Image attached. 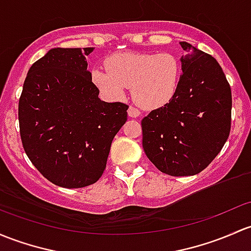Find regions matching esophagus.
<instances>
[{"mask_svg":"<svg viewBox=\"0 0 251 251\" xmlns=\"http://www.w3.org/2000/svg\"><path fill=\"white\" fill-rule=\"evenodd\" d=\"M127 114H128V117H131V118H137V117H139V115H141V112H139V110L137 109L136 107H132V105H130V107H128V109H127Z\"/></svg>","mask_w":251,"mask_h":251,"instance_id":"obj_1","label":"esophagus"}]
</instances>
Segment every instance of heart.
I'll return each mask as SVG.
<instances>
[{
    "label": "heart",
    "mask_w": 251,
    "mask_h": 251,
    "mask_svg": "<svg viewBox=\"0 0 251 251\" xmlns=\"http://www.w3.org/2000/svg\"><path fill=\"white\" fill-rule=\"evenodd\" d=\"M107 71L95 68L92 83L108 100L119 101L131 88L132 99L146 109H154L171 101L178 90L181 63L171 52L125 51L105 61Z\"/></svg>",
    "instance_id": "obj_1"
}]
</instances>
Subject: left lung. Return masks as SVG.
<instances>
[{"label":"left lung","mask_w":251,"mask_h":251,"mask_svg":"<svg viewBox=\"0 0 251 251\" xmlns=\"http://www.w3.org/2000/svg\"><path fill=\"white\" fill-rule=\"evenodd\" d=\"M183 75L168 103L142 120L143 149L157 170L173 176L202 172L231 131L232 95L218 61L186 42Z\"/></svg>","instance_id":"8db88e82"}]
</instances>
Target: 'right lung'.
Here are the masks:
<instances>
[{
  "instance_id": "obj_1",
  "label": "right lung",
  "mask_w": 251,
  "mask_h": 251,
  "mask_svg": "<svg viewBox=\"0 0 251 251\" xmlns=\"http://www.w3.org/2000/svg\"><path fill=\"white\" fill-rule=\"evenodd\" d=\"M92 48H54L28 70L19 100L24 150L52 184L96 183L128 105L101 101L85 56Z\"/></svg>"
}]
</instances>
